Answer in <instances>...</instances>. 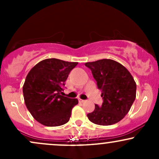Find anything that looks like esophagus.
<instances>
[{
  "label": "esophagus",
  "instance_id": "obj_1",
  "mask_svg": "<svg viewBox=\"0 0 159 159\" xmlns=\"http://www.w3.org/2000/svg\"><path fill=\"white\" fill-rule=\"evenodd\" d=\"M78 102H79L80 103H84V102H85V101L82 100V99H78Z\"/></svg>",
  "mask_w": 159,
  "mask_h": 159
}]
</instances>
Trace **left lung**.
<instances>
[{
	"label": "left lung",
	"mask_w": 159,
	"mask_h": 159,
	"mask_svg": "<svg viewBox=\"0 0 159 159\" xmlns=\"http://www.w3.org/2000/svg\"><path fill=\"white\" fill-rule=\"evenodd\" d=\"M102 90L103 103L88 114L89 119L99 125H111L121 121L129 111L136 97V83L132 75L118 62L111 59H102L87 62Z\"/></svg>",
	"instance_id": "left-lung-1"
}]
</instances>
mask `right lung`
<instances>
[{"label":"right lung","mask_w":159,"mask_h":159,"mask_svg":"<svg viewBox=\"0 0 159 159\" xmlns=\"http://www.w3.org/2000/svg\"><path fill=\"white\" fill-rule=\"evenodd\" d=\"M77 65L78 62L48 58L37 64L28 74L23 86L24 98L27 108L38 122L55 127L69 121L78 101L61 94L70 70Z\"/></svg>","instance_id":"right-lung-1"}]
</instances>
